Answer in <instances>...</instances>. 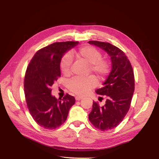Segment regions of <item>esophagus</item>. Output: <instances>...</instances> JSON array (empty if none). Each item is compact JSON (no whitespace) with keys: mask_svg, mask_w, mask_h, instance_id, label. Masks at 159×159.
Returning <instances> with one entry per match:
<instances>
[{"mask_svg":"<svg viewBox=\"0 0 159 159\" xmlns=\"http://www.w3.org/2000/svg\"><path fill=\"white\" fill-rule=\"evenodd\" d=\"M82 97H80V96H76L75 97V99H76V101H80L81 99H82Z\"/></svg>","mask_w":159,"mask_h":159,"instance_id":"34e87169","label":"esophagus"}]
</instances>
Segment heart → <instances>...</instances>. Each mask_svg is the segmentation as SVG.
Masks as SVG:
<instances>
[{"instance_id":"b5f03b06","label":"heart","mask_w":159,"mask_h":159,"mask_svg":"<svg viewBox=\"0 0 159 159\" xmlns=\"http://www.w3.org/2000/svg\"><path fill=\"white\" fill-rule=\"evenodd\" d=\"M75 56L79 61L89 64L88 73H92L100 81H104L108 76L111 64L110 61L102 58V53L98 49L93 46H84L74 52ZM72 58L70 53H66L61 60V70L65 75L71 73ZM97 80L94 76H89L84 79L75 78L68 84V89L71 93L84 96L95 88Z\"/></svg>"}]
</instances>
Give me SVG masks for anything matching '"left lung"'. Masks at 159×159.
Instances as JSON below:
<instances>
[{"label": "left lung", "instance_id": "1", "mask_svg": "<svg viewBox=\"0 0 159 159\" xmlns=\"http://www.w3.org/2000/svg\"><path fill=\"white\" fill-rule=\"evenodd\" d=\"M88 43L105 50L112 62V70L104 86L95 91L106 97V104L100 106L94 101L88 116L94 127L104 131L119 126L128 112L135 90L134 72L127 56L119 48L101 41Z\"/></svg>", "mask_w": 159, "mask_h": 159}]
</instances>
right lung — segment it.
Instances as JSON below:
<instances>
[{
	"instance_id": "obj_1",
	"label": "right lung",
	"mask_w": 159,
	"mask_h": 159,
	"mask_svg": "<svg viewBox=\"0 0 159 159\" xmlns=\"http://www.w3.org/2000/svg\"><path fill=\"white\" fill-rule=\"evenodd\" d=\"M79 42L54 43L40 49L30 61L25 73L24 88L28 110L40 126L48 129L60 127L75 102L67 93L62 99L51 94V87L61 77L60 64L64 53Z\"/></svg>"
}]
</instances>
